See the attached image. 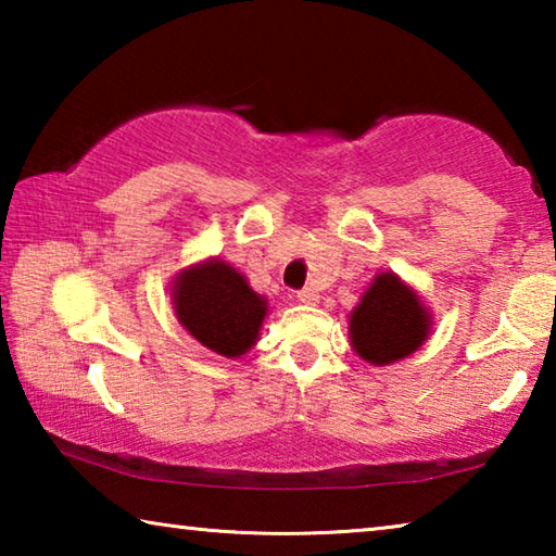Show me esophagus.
<instances>
[{
    "label": "esophagus",
    "instance_id": "34e87169",
    "mask_svg": "<svg viewBox=\"0 0 556 556\" xmlns=\"http://www.w3.org/2000/svg\"><path fill=\"white\" fill-rule=\"evenodd\" d=\"M296 299L301 301V304H316L318 291L314 287H304V289L296 291Z\"/></svg>",
    "mask_w": 556,
    "mask_h": 556
}]
</instances>
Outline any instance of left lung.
<instances>
[{
  "label": "left lung",
  "instance_id": "8db88e82",
  "mask_svg": "<svg viewBox=\"0 0 556 556\" xmlns=\"http://www.w3.org/2000/svg\"><path fill=\"white\" fill-rule=\"evenodd\" d=\"M429 336V314L419 296L394 275H378L351 314L355 353L372 365L409 355Z\"/></svg>",
  "mask_w": 556,
  "mask_h": 556
}]
</instances>
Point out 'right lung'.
I'll return each mask as SVG.
<instances>
[{
	"label": "right lung",
	"instance_id": "obj_1",
	"mask_svg": "<svg viewBox=\"0 0 556 556\" xmlns=\"http://www.w3.org/2000/svg\"><path fill=\"white\" fill-rule=\"evenodd\" d=\"M174 304L186 331L225 357H238L255 345L267 314V301L220 260L184 271L176 279Z\"/></svg>",
	"mask_w": 556,
	"mask_h": 556
}]
</instances>
